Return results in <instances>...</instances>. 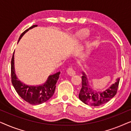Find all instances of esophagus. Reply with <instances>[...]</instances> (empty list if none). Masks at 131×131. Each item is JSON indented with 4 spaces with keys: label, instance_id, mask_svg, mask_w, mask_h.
I'll return each instance as SVG.
<instances>
[{
    "label": "esophagus",
    "instance_id": "esophagus-1",
    "mask_svg": "<svg viewBox=\"0 0 131 131\" xmlns=\"http://www.w3.org/2000/svg\"><path fill=\"white\" fill-rule=\"evenodd\" d=\"M67 72L68 73V74L70 75V76H74V75L76 74V71H75L71 67H70L69 69H68Z\"/></svg>",
    "mask_w": 131,
    "mask_h": 131
}]
</instances>
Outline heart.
Segmentation results:
<instances>
[{
    "label": "heart",
    "instance_id": "1",
    "mask_svg": "<svg viewBox=\"0 0 131 131\" xmlns=\"http://www.w3.org/2000/svg\"><path fill=\"white\" fill-rule=\"evenodd\" d=\"M90 32L86 29H82L78 31L75 34V37L78 40L83 41L87 39L90 36Z\"/></svg>",
    "mask_w": 131,
    "mask_h": 131
}]
</instances>
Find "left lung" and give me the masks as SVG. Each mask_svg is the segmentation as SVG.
Instances as JSON below:
<instances>
[{
	"label": "left lung",
	"instance_id": "obj_1",
	"mask_svg": "<svg viewBox=\"0 0 131 131\" xmlns=\"http://www.w3.org/2000/svg\"><path fill=\"white\" fill-rule=\"evenodd\" d=\"M120 78L116 79L114 83L103 91H95L89 85L87 76L82 71V88L79 94V98L86 104L91 106H100L107 102L115 96L119 86Z\"/></svg>",
	"mask_w": 131,
	"mask_h": 131
}]
</instances>
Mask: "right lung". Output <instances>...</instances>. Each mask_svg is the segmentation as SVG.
Returning <instances> with one entry per match:
<instances>
[{"instance_id": "add662e5", "label": "right lung", "mask_w": 131, "mask_h": 131, "mask_svg": "<svg viewBox=\"0 0 131 131\" xmlns=\"http://www.w3.org/2000/svg\"><path fill=\"white\" fill-rule=\"evenodd\" d=\"M37 25H33L27 29L21 34L19 37L18 41L20 40L26 32L28 30L37 27ZM60 71L53 74L49 75L46 81L40 85H28L18 79L15 74V65H14V52L11 60V80L13 86L17 91L18 94L23 100L32 105L40 104L47 101L54 94L57 80H58Z\"/></svg>"}]
</instances>
